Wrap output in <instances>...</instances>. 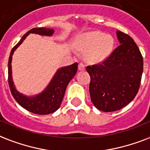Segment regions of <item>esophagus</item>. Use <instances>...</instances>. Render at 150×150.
<instances>
[{
    "mask_svg": "<svg viewBox=\"0 0 150 150\" xmlns=\"http://www.w3.org/2000/svg\"><path fill=\"white\" fill-rule=\"evenodd\" d=\"M78 69L79 70H81V71H82V70H84V69H85V66H84V64H83V63H82V62H81V63H80L78 66Z\"/></svg>",
    "mask_w": 150,
    "mask_h": 150,
    "instance_id": "1",
    "label": "esophagus"
}]
</instances>
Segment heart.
I'll return each mask as SVG.
<instances>
[{"label":"heart","mask_w":150,"mask_h":150,"mask_svg":"<svg viewBox=\"0 0 150 150\" xmlns=\"http://www.w3.org/2000/svg\"><path fill=\"white\" fill-rule=\"evenodd\" d=\"M113 46V38L99 31L84 33L77 40L79 49L88 52L85 59L89 62H102L112 53Z\"/></svg>","instance_id":"b5f03b06"}]
</instances>
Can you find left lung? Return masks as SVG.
Returning a JSON list of instances; mask_svg holds the SVG:
<instances>
[{
    "instance_id": "left-lung-1",
    "label": "left lung",
    "mask_w": 150,
    "mask_h": 150,
    "mask_svg": "<svg viewBox=\"0 0 150 150\" xmlns=\"http://www.w3.org/2000/svg\"><path fill=\"white\" fill-rule=\"evenodd\" d=\"M120 45L103 63L87 67L91 76V100L98 110L112 112L125 107L139 91L143 59L130 36L117 31Z\"/></svg>"
}]
</instances>
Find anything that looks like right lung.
Masks as SVG:
<instances>
[{
    "label": "right lung",
    "instance_id": "obj_1",
    "mask_svg": "<svg viewBox=\"0 0 150 150\" xmlns=\"http://www.w3.org/2000/svg\"><path fill=\"white\" fill-rule=\"evenodd\" d=\"M54 30L50 28H33L29 30L21 38L19 42L12 48L8 59V83L11 95L19 105L28 111L39 115H46L55 112L62 103L65 91L69 81L77 71V62L62 67L57 70L49 84L41 93L34 96H26L16 90L12 80L11 60L14 52L23 42L30 33H36L41 36H52Z\"/></svg>",
    "mask_w": 150,
    "mask_h": 150
}]
</instances>
